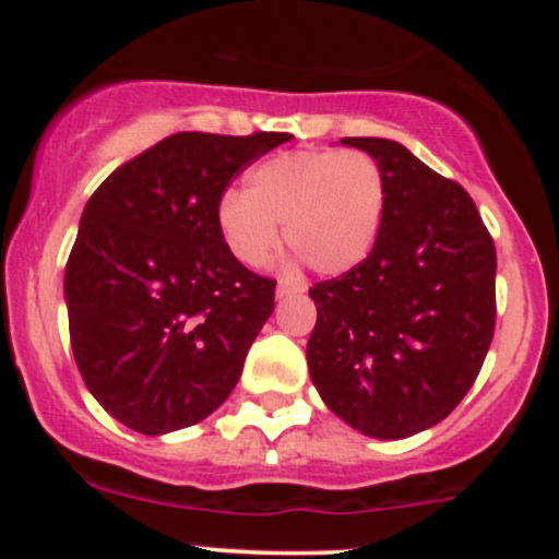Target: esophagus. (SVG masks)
Segmentation results:
<instances>
[{
	"mask_svg": "<svg viewBox=\"0 0 559 559\" xmlns=\"http://www.w3.org/2000/svg\"><path fill=\"white\" fill-rule=\"evenodd\" d=\"M301 292H305V286L301 284H294V281H278V286H275V299L294 297V294H301Z\"/></svg>",
	"mask_w": 559,
	"mask_h": 559,
	"instance_id": "obj_1",
	"label": "esophagus"
}]
</instances>
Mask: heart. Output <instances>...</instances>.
Wrapping results in <instances>:
<instances>
[{
  "mask_svg": "<svg viewBox=\"0 0 559 559\" xmlns=\"http://www.w3.org/2000/svg\"><path fill=\"white\" fill-rule=\"evenodd\" d=\"M383 176L362 152H286L249 170L247 194L228 191L215 226L243 265H262L281 243L320 275L355 271L368 258L383 217Z\"/></svg>",
  "mask_w": 559,
  "mask_h": 559,
  "instance_id": "b5f03b06",
  "label": "heart"
}]
</instances>
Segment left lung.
<instances>
[{
	"instance_id": "8db88e82",
	"label": "left lung",
	"mask_w": 559,
	"mask_h": 559,
	"mask_svg": "<svg viewBox=\"0 0 559 559\" xmlns=\"http://www.w3.org/2000/svg\"><path fill=\"white\" fill-rule=\"evenodd\" d=\"M376 159L383 217L373 252L310 288L307 368L320 400L370 439H407L463 402L493 336L497 252L460 183L400 141L342 139Z\"/></svg>"
}]
</instances>
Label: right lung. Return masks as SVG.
<instances>
[{"instance_id":"right-lung-1","label":"right lung","mask_w":559,"mask_h":559,"mask_svg":"<svg viewBox=\"0 0 559 559\" xmlns=\"http://www.w3.org/2000/svg\"><path fill=\"white\" fill-rule=\"evenodd\" d=\"M288 139L176 133L83 207L66 267L70 344L86 389L131 431L194 426L239 383L275 281L228 252L215 210L236 173Z\"/></svg>"}]
</instances>
